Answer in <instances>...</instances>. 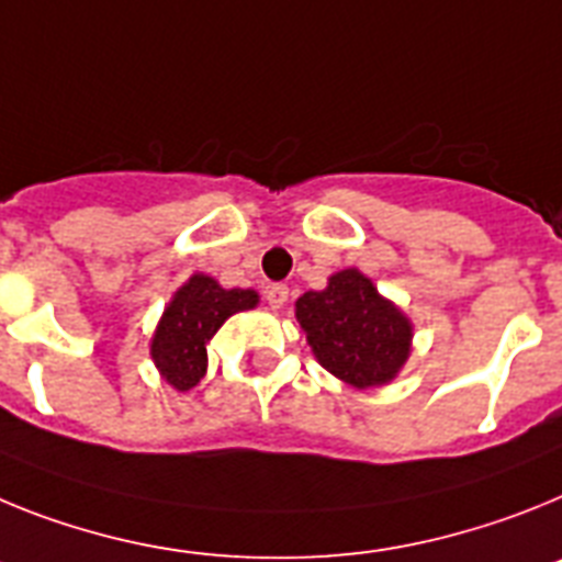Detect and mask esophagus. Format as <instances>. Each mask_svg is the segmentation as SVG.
Segmentation results:
<instances>
[{"instance_id":"34e87169","label":"esophagus","mask_w":562,"mask_h":562,"mask_svg":"<svg viewBox=\"0 0 562 562\" xmlns=\"http://www.w3.org/2000/svg\"><path fill=\"white\" fill-rule=\"evenodd\" d=\"M266 300H268V305H271V308H282V305L288 302V288L285 285H271L266 291Z\"/></svg>"}]
</instances>
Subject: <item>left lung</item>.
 Wrapping results in <instances>:
<instances>
[{"mask_svg": "<svg viewBox=\"0 0 562 562\" xmlns=\"http://www.w3.org/2000/svg\"><path fill=\"white\" fill-rule=\"evenodd\" d=\"M294 314L316 362L356 390L393 382L413 350L409 316L359 268H341L322 291H305Z\"/></svg>", "mask_w": 562, "mask_h": 562, "instance_id": "1", "label": "left lung"}]
</instances>
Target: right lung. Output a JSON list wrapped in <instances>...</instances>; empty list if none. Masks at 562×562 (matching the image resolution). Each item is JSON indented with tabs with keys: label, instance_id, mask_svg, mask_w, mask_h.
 <instances>
[{
	"label": "right lung",
	"instance_id": "add662e5",
	"mask_svg": "<svg viewBox=\"0 0 562 562\" xmlns=\"http://www.w3.org/2000/svg\"><path fill=\"white\" fill-rule=\"evenodd\" d=\"M254 288H223L209 274H192L166 302L149 356L160 379L175 390H192L206 373V341L223 328L228 316L257 308Z\"/></svg>",
	"mask_w": 562,
	"mask_h": 562
}]
</instances>
